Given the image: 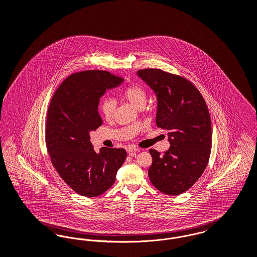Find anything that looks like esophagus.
Masks as SVG:
<instances>
[{
	"label": "esophagus",
	"mask_w": 257,
	"mask_h": 257,
	"mask_svg": "<svg viewBox=\"0 0 257 257\" xmlns=\"http://www.w3.org/2000/svg\"><path fill=\"white\" fill-rule=\"evenodd\" d=\"M126 151L128 152V154L129 155H131V156H136L137 153L140 151V149H138V148H133V147H128L127 149H126Z\"/></svg>",
	"instance_id": "obj_1"
}]
</instances>
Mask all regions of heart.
Masks as SVG:
<instances>
[{
    "label": "heart",
    "instance_id": "b5f03b06",
    "mask_svg": "<svg viewBox=\"0 0 257 257\" xmlns=\"http://www.w3.org/2000/svg\"><path fill=\"white\" fill-rule=\"evenodd\" d=\"M120 96L123 100L138 109L146 106L148 100V91L142 84L132 83L123 89ZM100 109L106 120H111L115 112V103L111 99H106L100 105Z\"/></svg>",
    "mask_w": 257,
    "mask_h": 257
}]
</instances>
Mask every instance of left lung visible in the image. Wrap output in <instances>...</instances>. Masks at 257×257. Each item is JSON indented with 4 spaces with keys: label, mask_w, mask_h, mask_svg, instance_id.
Wrapping results in <instances>:
<instances>
[{
    "label": "left lung",
    "mask_w": 257,
    "mask_h": 257,
    "mask_svg": "<svg viewBox=\"0 0 257 257\" xmlns=\"http://www.w3.org/2000/svg\"><path fill=\"white\" fill-rule=\"evenodd\" d=\"M138 76L157 95L156 125L169 133L170 149L150 150L151 183L168 195L188 190L204 173L211 149V117L201 93L185 77L160 69H143Z\"/></svg>",
    "instance_id": "left-lung-1"
}]
</instances>
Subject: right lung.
<instances>
[{
    "label": "right lung",
    "mask_w": 257,
    "mask_h": 257,
    "mask_svg": "<svg viewBox=\"0 0 257 257\" xmlns=\"http://www.w3.org/2000/svg\"><path fill=\"white\" fill-rule=\"evenodd\" d=\"M123 77L106 71L74 73L62 81L47 110L46 144L58 175L75 192L85 197L103 194L112 186L127 152L102 148L97 153L89 133L103 124L100 98Z\"/></svg>",
    "instance_id": "right-lung-1"
}]
</instances>
